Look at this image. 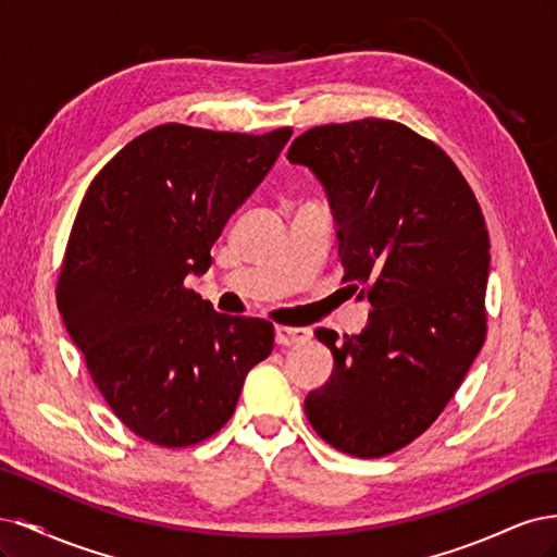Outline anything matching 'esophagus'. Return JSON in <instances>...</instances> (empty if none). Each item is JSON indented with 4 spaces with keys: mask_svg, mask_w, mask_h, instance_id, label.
<instances>
[{
    "mask_svg": "<svg viewBox=\"0 0 557 557\" xmlns=\"http://www.w3.org/2000/svg\"><path fill=\"white\" fill-rule=\"evenodd\" d=\"M307 327H288V325H276V344L281 346H297L309 339Z\"/></svg>",
    "mask_w": 557,
    "mask_h": 557,
    "instance_id": "1",
    "label": "esophagus"
}]
</instances>
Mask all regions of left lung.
Here are the masks:
<instances>
[{"label": "left lung", "instance_id": "1", "mask_svg": "<svg viewBox=\"0 0 557 557\" xmlns=\"http://www.w3.org/2000/svg\"><path fill=\"white\" fill-rule=\"evenodd\" d=\"M288 160L323 183L344 281L372 305L360 334L315 330L334 369L305 411L336 450L383 458L440 418L485 342L483 213L444 150L395 121L313 127Z\"/></svg>", "mask_w": 557, "mask_h": 557}]
</instances>
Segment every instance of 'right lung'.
I'll list each match as a JSON object with an SVG mask.
<instances>
[{"mask_svg":"<svg viewBox=\"0 0 557 557\" xmlns=\"http://www.w3.org/2000/svg\"><path fill=\"white\" fill-rule=\"evenodd\" d=\"M290 134L158 125L107 162L81 201L58 309L111 411L150 444L209 440L274 348L269 320L213 311L185 276L211 267V246Z\"/></svg>","mask_w":557,"mask_h":557,"instance_id":"right-lung-1","label":"right lung"}]
</instances>
